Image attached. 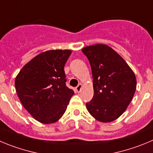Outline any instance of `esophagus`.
I'll list each match as a JSON object with an SVG mask.
<instances>
[{
	"instance_id": "1",
	"label": "esophagus",
	"mask_w": 153,
	"mask_h": 153,
	"mask_svg": "<svg viewBox=\"0 0 153 153\" xmlns=\"http://www.w3.org/2000/svg\"><path fill=\"white\" fill-rule=\"evenodd\" d=\"M81 89H82V84L79 83V85H78V86L76 87V92H80Z\"/></svg>"
}]
</instances>
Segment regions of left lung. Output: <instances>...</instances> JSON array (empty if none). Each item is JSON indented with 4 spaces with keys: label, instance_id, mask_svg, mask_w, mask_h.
Listing matches in <instances>:
<instances>
[{
    "label": "left lung",
    "instance_id": "obj_1",
    "mask_svg": "<svg viewBox=\"0 0 153 153\" xmlns=\"http://www.w3.org/2000/svg\"><path fill=\"white\" fill-rule=\"evenodd\" d=\"M82 51L89 60L93 78V98L86 103V108L99 121H113L125 111L134 97L135 74L122 57L106 45L87 46Z\"/></svg>",
    "mask_w": 153,
    "mask_h": 153
}]
</instances>
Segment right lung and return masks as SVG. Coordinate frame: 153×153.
Returning a JSON list of instances; mask_svg holds the SVG:
<instances>
[{
	"label": "right lung",
	"mask_w": 153,
	"mask_h": 153,
	"mask_svg": "<svg viewBox=\"0 0 153 153\" xmlns=\"http://www.w3.org/2000/svg\"><path fill=\"white\" fill-rule=\"evenodd\" d=\"M70 50H51L38 54L22 67L15 79L18 97L36 120L51 124L61 118L74 90L66 86L64 67Z\"/></svg>",
	"instance_id": "1"
}]
</instances>
